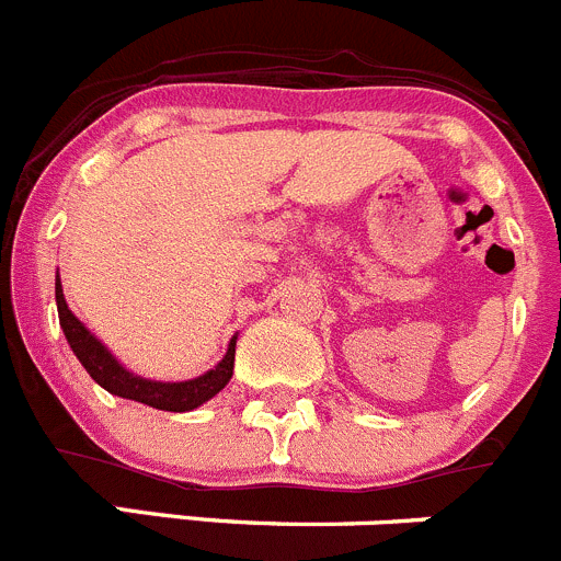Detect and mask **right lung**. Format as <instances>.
<instances>
[{
    "label": "right lung",
    "instance_id": "add662e5",
    "mask_svg": "<svg viewBox=\"0 0 561 561\" xmlns=\"http://www.w3.org/2000/svg\"><path fill=\"white\" fill-rule=\"evenodd\" d=\"M55 297H57V313H60V328L66 333L68 344H71L73 355L79 357V364L88 369V375L99 382L101 388H106L115 397L135 399V402L148 404V408L157 410H170V413H184V410H195L197 404L209 402L215 393H220L228 386L233 375V355H237V339H231L228 344L226 357L211 371H206L204 377H195V380L186 382H153L142 380V377L131 375L124 366L117 364L115 357L101 346V341L95 335H90V330L68 311L66 297H62L60 275H57L55 284Z\"/></svg>",
    "mask_w": 561,
    "mask_h": 561
}]
</instances>
